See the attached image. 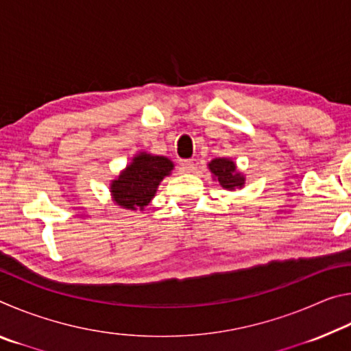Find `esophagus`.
Listing matches in <instances>:
<instances>
[{"mask_svg": "<svg viewBox=\"0 0 351 351\" xmlns=\"http://www.w3.org/2000/svg\"><path fill=\"white\" fill-rule=\"evenodd\" d=\"M180 170L182 171V173H192V171L195 170V164L192 159H184V161H181Z\"/></svg>", "mask_w": 351, "mask_h": 351, "instance_id": "1", "label": "esophagus"}]
</instances>
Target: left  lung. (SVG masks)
I'll return each instance as SVG.
<instances>
[{"instance_id": "left-lung-1", "label": "left lung", "mask_w": 351, "mask_h": 351, "mask_svg": "<svg viewBox=\"0 0 351 351\" xmlns=\"http://www.w3.org/2000/svg\"><path fill=\"white\" fill-rule=\"evenodd\" d=\"M213 181H218L219 186L226 190H237L243 189L246 184V176L243 171L239 170L237 164L229 158H215L207 164Z\"/></svg>"}]
</instances>
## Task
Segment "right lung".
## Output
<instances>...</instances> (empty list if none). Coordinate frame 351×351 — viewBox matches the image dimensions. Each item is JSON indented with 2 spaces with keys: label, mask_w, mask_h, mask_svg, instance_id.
Returning <instances> with one entry per match:
<instances>
[{
  "label": "right lung",
  "mask_w": 351,
  "mask_h": 351,
  "mask_svg": "<svg viewBox=\"0 0 351 351\" xmlns=\"http://www.w3.org/2000/svg\"><path fill=\"white\" fill-rule=\"evenodd\" d=\"M175 164L165 156L147 152L136 153L116 180L110 182V193L114 204L127 210H144L154 198L165 176L171 175Z\"/></svg>",
  "instance_id": "1"
}]
</instances>
